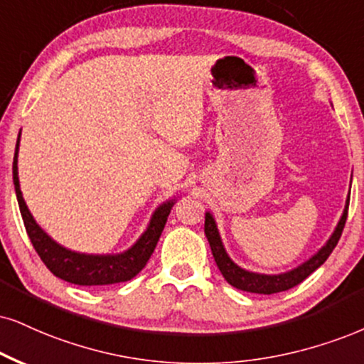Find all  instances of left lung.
I'll return each instance as SVG.
<instances>
[{
  "label": "left lung",
  "instance_id": "left-lung-1",
  "mask_svg": "<svg viewBox=\"0 0 364 364\" xmlns=\"http://www.w3.org/2000/svg\"><path fill=\"white\" fill-rule=\"evenodd\" d=\"M348 209H349V196L346 200V208H344L343 216H341L338 226L333 232V236L327 240V243L314 255L312 258H309L306 263H302L300 267L294 268V270L280 273V275H263V273H255L248 272L245 268L237 267L232 259L228 257L226 250H224L221 236H219L216 221H214L213 214L205 213V223H204V232L208 236V241L210 245V251H213V257L216 259V264L219 272L223 273V277L226 278V282L236 289L243 291H251V294H263V295H272L278 294V291H285L291 289V287L299 285L300 282H304L306 278L317 270L322 263L329 258V255L333 253V250L338 245L341 235H343L344 224L348 219Z\"/></svg>",
  "mask_w": 364,
  "mask_h": 364
}]
</instances>
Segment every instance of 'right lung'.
<instances>
[{
	"mask_svg": "<svg viewBox=\"0 0 364 364\" xmlns=\"http://www.w3.org/2000/svg\"><path fill=\"white\" fill-rule=\"evenodd\" d=\"M21 133V129H20ZM18 146H20V134H18L15 159H13V183H15V192L18 205H20L21 218H23L25 230L33 245L35 251L45 263V267L50 270L53 275L62 278L75 285H111L119 284V282H128L136 277L151 253H154L159 237L164 231L165 223L173 205V199L167 200L155 210L150 219L146 231L138 237V241L132 248L123 251L119 255H86L77 253L64 248L53 241L50 236L45 232L42 228L35 223L33 216L26 208L23 196L20 191V181H18Z\"/></svg>",
	"mask_w": 364,
	"mask_h": 364,
	"instance_id": "obj_1",
	"label": "right lung"
}]
</instances>
